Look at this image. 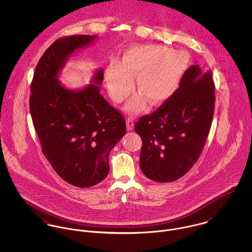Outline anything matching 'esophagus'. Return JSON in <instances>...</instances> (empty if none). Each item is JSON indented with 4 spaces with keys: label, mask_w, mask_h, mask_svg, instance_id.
Returning <instances> with one entry per match:
<instances>
[{
    "label": "esophagus",
    "mask_w": 252,
    "mask_h": 252,
    "mask_svg": "<svg viewBox=\"0 0 252 252\" xmlns=\"http://www.w3.org/2000/svg\"><path fill=\"white\" fill-rule=\"evenodd\" d=\"M126 125H127V130L132 131L134 128V119L132 117H128L126 119Z\"/></svg>",
    "instance_id": "obj_1"
}]
</instances>
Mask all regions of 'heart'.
I'll return each mask as SVG.
<instances>
[{"instance_id": "b5f03b06", "label": "heart", "mask_w": 252, "mask_h": 252, "mask_svg": "<svg viewBox=\"0 0 252 252\" xmlns=\"http://www.w3.org/2000/svg\"><path fill=\"white\" fill-rule=\"evenodd\" d=\"M189 64L188 55L180 50L157 44L137 45L128 49L122 63L112 59L106 70V81L110 97L122 102L132 91L133 78L137 89L126 105L130 112H139L147 106H158L169 100L180 87Z\"/></svg>"}]
</instances>
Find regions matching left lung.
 Wrapping results in <instances>:
<instances>
[{"instance_id": "8db88e82", "label": "left lung", "mask_w": 252, "mask_h": 252, "mask_svg": "<svg viewBox=\"0 0 252 252\" xmlns=\"http://www.w3.org/2000/svg\"><path fill=\"white\" fill-rule=\"evenodd\" d=\"M215 90L212 72L193 65L176 93L152 114L139 119L135 131L143 141L140 167L146 178L174 181L196 163L211 130Z\"/></svg>"}]
</instances>
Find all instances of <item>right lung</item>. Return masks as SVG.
Instances as JSON below:
<instances>
[{
  "instance_id": "1",
  "label": "right lung",
  "mask_w": 252,
  "mask_h": 252,
  "mask_svg": "<svg viewBox=\"0 0 252 252\" xmlns=\"http://www.w3.org/2000/svg\"><path fill=\"white\" fill-rule=\"evenodd\" d=\"M97 36H71L54 41L40 57L31 85L30 111L42 153L70 184L90 187L105 180L108 156L126 133L119 111L100 94L104 70L92 83L70 89L59 80L70 56Z\"/></svg>"
}]
</instances>
